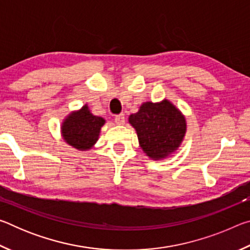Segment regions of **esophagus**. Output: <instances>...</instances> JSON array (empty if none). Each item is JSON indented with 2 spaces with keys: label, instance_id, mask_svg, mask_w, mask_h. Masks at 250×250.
I'll list each match as a JSON object with an SVG mask.
<instances>
[{
  "label": "esophagus",
  "instance_id": "obj_1",
  "mask_svg": "<svg viewBox=\"0 0 250 250\" xmlns=\"http://www.w3.org/2000/svg\"><path fill=\"white\" fill-rule=\"evenodd\" d=\"M115 122H116L117 125H124L125 124V115H124V113L117 115L115 117Z\"/></svg>",
  "mask_w": 250,
  "mask_h": 250
}]
</instances>
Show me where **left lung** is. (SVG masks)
<instances>
[{
  "label": "left lung",
  "mask_w": 250,
  "mask_h": 250,
  "mask_svg": "<svg viewBox=\"0 0 250 250\" xmlns=\"http://www.w3.org/2000/svg\"><path fill=\"white\" fill-rule=\"evenodd\" d=\"M129 122L137 130L143 151L156 160L174 152L186 131L185 118L167 100L143 104L137 113L129 117Z\"/></svg>",
  "instance_id": "8db88e82"
}]
</instances>
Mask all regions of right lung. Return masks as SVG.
<instances>
[{"label": "right lung", "instance_id": "add662e5", "mask_svg": "<svg viewBox=\"0 0 250 250\" xmlns=\"http://www.w3.org/2000/svg\"><path fill=\"white\" fill-rule=\"evenodd\" d=\"M104 119L90 113L87 105L78 112L71 113L62 124V132L67 143L78 150H86L95 145L98 140L101 126Z\"/></svg>", "mask_w": 250, "mask_h": 250}]
</instances>
